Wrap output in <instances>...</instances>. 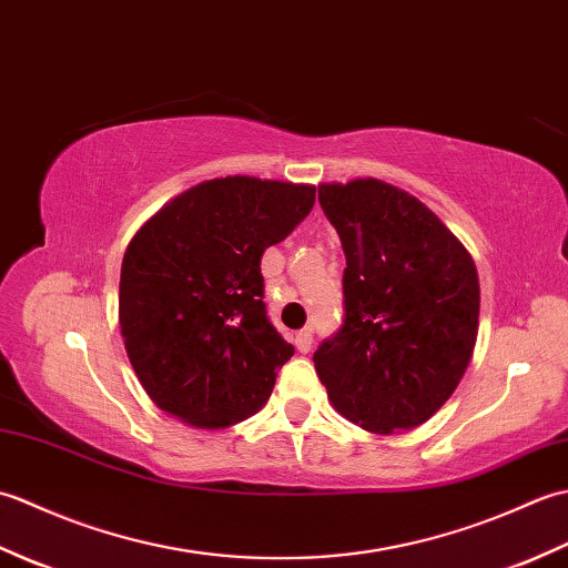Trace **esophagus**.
Masks as SVG:
<instances>
[{
	"label": "esophagus",
	"instance_id": "1",
	"mask_svg": "<svg viewBox=\"0 0 568 568\" xmlns=\"http://www.w3.org/2000/svg\"><path fill=\"white\" fill-rule=\"evenodd\" d=\"M295 346H297L300 354H307V352H310V348H312V329H310V327L300 329V332L295 334Z\"/></svg>",
	"mask_w": 568,
	"mask_h": 568
}]
</instances>
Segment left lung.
Listing matches in <instances>:
<instances>
[{"mask_svg":"<svg viewBox=\"0 0 568 568\" xmlns=\"http://www.w3.org/2000/svg\"><path fill=\"white\" fill-rule=\"evenodd\" d=\"M346 256V317L315 352L336 413L371 434L427 422L464 378L478 336V271L427 204L376 178L322 183Z\"/></svg>","mask_w":568,"mask_h":568,"instance_id":"obj_1","label":"left lung"}]
</instances>
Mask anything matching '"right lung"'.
Returning a JSON list of instances; mask_svg holds the SVG:
<instances>
[{
  "instance_id": "obj_1",
  "label": "right lung",
  "mask_w": 568,
  "mask_h": 568,
  "mask_svg": "<svg viewBox=\"0 0 568 568\" xmlns=\"http://www.w3.org/2000/svg\"><path fill=\"white\" fill-rule=\"evenodd\" d=\"M315 185L248 175L168 200L129 241L119 277L126 356L151 400L197 429L256 415L295 354L263 305V251L310 214Z\"/></svg>"
}]
</instances>
